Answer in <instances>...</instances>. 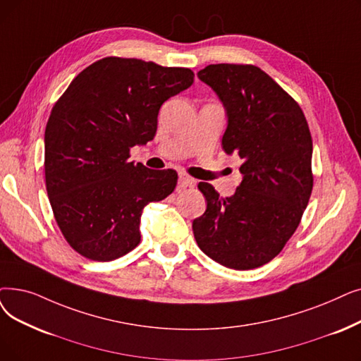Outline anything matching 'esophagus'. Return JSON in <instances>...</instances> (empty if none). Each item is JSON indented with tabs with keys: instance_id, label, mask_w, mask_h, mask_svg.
<instances>
[{
	"instance_id": "34e87169",
	"label": "esophagus",
	"mask_w": 361,
	"mask_h": 361,
	"mask_svg": "<svg viewBox=\"0 0 361 361\" xmlns=\"http://www.w3.org/2000/svg\"><path fill=\"white\" fill-rule=\"evenodd\" d=\"M196 185V180L189 177V176H180V180H178V187L180 189H193V187Z\"/></svg>"
}]
</instances>
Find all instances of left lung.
Segmentation results:
<instances>
[{
  "instance_id": "obj_1",
  "label": "left lung",
  "mask_w": 361,
  "mask_h": 361,
  "mask_svg": "<svg viewBox=\"0 0 361 361\" xmlns=\"http://www.w3.org/2000/svg\"><path fill=\"white\" fill-rule=\"evenodd\" d=\"M227 111L226 153L243 161L230 197L199 183L207 211L193 221L203 254L224 267L252 270L280 254L301 223L312 190V140L302 109L254 65L219 63L197 72Z\"/></svg>"
}]
</instances>
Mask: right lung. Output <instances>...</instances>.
Masks as SVG:
<instances>
[{
	"mask_svg": "<svg viewBox=\"0 0 361 361\" xmlns=\"http://www.w3.org/2000/svg\"><path fill=\"white\" fill-rule=\"evenodd\" d=\"M187 68L104 57L71 82L45 127V187L56 223L78 254L112 261L142 239L140 216L174 192V169L128 162L158 128L159 109L193 84Z\"/></svg>",
	"mask_w": 361,
	"mask_h": 361,
	"instance_id": "obj_1",
	"label": "right lung"
}]
</instances>
